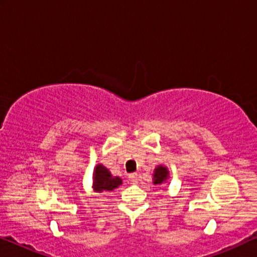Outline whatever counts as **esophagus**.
Listing matches in <instances>:
<instances>
[{
  "label": "esophagus",
  "mask_w": 257,
  "mask_h": 257,
  "mask_svg": "<svg viewBox=\"0 0 257 257\" xmlns=\"http://www.w3.org/2000/svg\"><path fill=\"white\" fill-rule=\"evenodd\" d=\"M128 181L131 182V184H137V182H138V174L137 173L128 174Z\"/></svg>",
  "instance_id": "1"
}]
</instances>
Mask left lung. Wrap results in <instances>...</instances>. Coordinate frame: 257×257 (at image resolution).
Listing matches in <instances>:
<instances>
[{
    "instance_id": "left-lung-1",
    "label": "left lung",
    "mask_w": 257,
    "mask_h": 257,
    "mask_svg": "<svg viewBox=\"0 0 257 257\" xmlns=\"http://www.w3.org/2000/svg\"><path fill=\"white\" fill-rule=\"evenodd\" d=\"M168 170L167 167L163 166V165H159V166L156 167L153 173V184L154 185H160L165 182L168 179Z\"/></svg>"
}]
</instances>
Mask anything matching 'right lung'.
<instances>
[{
    "instance_id": "add662e5",
    "label": "right lung",
    "mask_w": 257,
    "mask_h": 257,
    "mask_svg": "<svg viewBox=\"0 0 257 257\" xmlns=\"http://www.w3.org/2000/svg\"><path fill=\"white\" fill-rule=\"evenodd\" d=\"M122 184L121 179L119 177H112L110 171L103 165H97L93 172V189L96 192L113 191L118 186Z\"/></svg>"
}]
</instances>
